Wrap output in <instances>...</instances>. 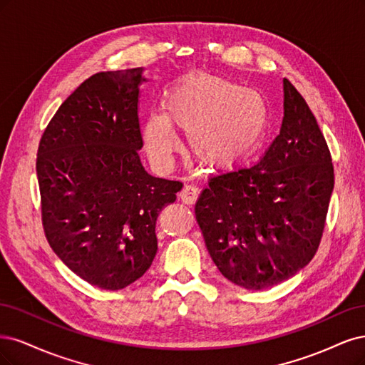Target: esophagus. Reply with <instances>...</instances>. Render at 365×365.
Here are the masks:
<instances>
[{
  "instance_id": "1",
  "label": "esophagus",
  "mask_w": 365,
  "mask_h": 365,
  "mask_svg": "<svg viewBox=\"0 0 365 365\" xmlns=\"http://www.w3.org/2000/svg\"><path fill=\"white\" fill-rule=\"evenodd\" d=\"M180 198L186 205H194L198 198V187L194 185H185L180 192Z\"/></svg>"
}]
</instances>
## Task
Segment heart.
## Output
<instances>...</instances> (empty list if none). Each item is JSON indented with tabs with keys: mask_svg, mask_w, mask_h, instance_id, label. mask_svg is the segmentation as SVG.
I'll list each match as a JSON object with an SVG mask.
<instances>
[{
	"mask_svg": "<svg viewBox=\"0 0 365 365\" xmlns=\"http://www.w3.org/2000/svg\"><path fill=\"white\" fill-rule=\"evenodd\" d=\"M171 123L187 133V145L198 159L233 168L261 147L268 109L261 93L229 78L195 74L180 80L163 97L162 113H151L143 128L148 156L162 170L179 150Z\"/></svg>",
	"mask_w": 365,
	"mask_h": 365,
	"instance_id": "obj_1",
	"label": "heart"
}]
</instances>
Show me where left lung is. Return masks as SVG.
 Returning a JSON list of instances; mask_svg holds the SVG:
<instances>
[{"instance_id": "left-lung-1", "label": "left lung", "mask_w": 365, "mask_h": 365, "mask_svg": "<svg viewBox=\"0 0 365 365\" xmlns=\"http://www.w3.org/2000/svg\"><path fill=\"white\" fill-rule=\"evenodd\" d=\"M334 191V167L309 106L284 78V120L249 168L214 175L195 218L214 264L232 284L265 289L314 257Z\"/></svg>"}]
</instances>
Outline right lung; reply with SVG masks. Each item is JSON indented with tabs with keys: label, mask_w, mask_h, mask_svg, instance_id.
<instances>
[{
	"label": "right lung",
	"mask_w": 365,
	"mask_h": 365,
	"mask_svg": "<svg viewBox=\"0 0 365 365\" xmlns=\"http://www.w3.org/2000/svg\"><path fill=\"white\" fill-rule=\"evenodd\" d=\"M143 73L85 80L46 125L38 150L45 237L73 273L101 289H123L150 268L159 212L183 186L140 163Z\"/></svg>",
	"instance_id": "obj_1"
}]
</instances>
